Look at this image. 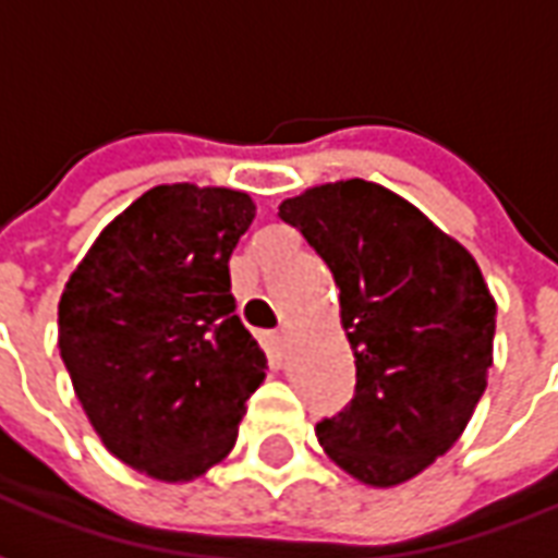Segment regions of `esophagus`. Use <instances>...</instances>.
Segmentation results:
<instances>
[{
	"label": "esophagus",
	"instance_id": "34e87169",
	"mask_svg": "<svg viewBox=\"0 0 558 558\" xmlns=\"http://www.w3.org/2000/svg\"><path fill=\"white\" fill-rule=\"evenodd\" d=\"M287 340H290V335H287V331L280 328V331H271V335H266V347L271 352H280L283 347H287Z\"/></svg>",
	"mask_w": 558,
	"mask_h": 558
}]
</instances>
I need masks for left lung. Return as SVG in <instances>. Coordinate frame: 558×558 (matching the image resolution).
I'll list each match as a JSON object with an SVG mask.
<instances>
[{"label":"left lung","mask_w":558,"mask_h":558,"mask_svg":"<svg viewBox=\"0 0 558 558\" xmlns=\"http://www.w3.org/2000/svg\"><path fill=\"white\" fill-rule=\"evenodd\" d=\"M278 215L331 268L355 352V395L316 436L352 478L410 481L457 442L487 388L496 304L478 263L364 179L311 187Z\"/></svg>","instance_id":"8db88e82"}]
</instances>
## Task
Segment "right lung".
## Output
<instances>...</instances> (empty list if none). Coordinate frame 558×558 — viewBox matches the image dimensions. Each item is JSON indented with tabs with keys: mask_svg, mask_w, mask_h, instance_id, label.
<instances>
[{
	"mask_svg": "<svg viewBox=\"0 0 558 558\" xmlns=\"http://www.w3.org/2000/svg\"><path fill=\"white\" fill-rule=\"evenodd\" d=\"M230 187L158 184L98 235L59 302V352L101 442L158 481L230 454L266 352L235 316L230 256L254 220Z\"/></svg>",
	"mask_w": 558,
	"mask_h": 558,
	"instance_id": "right-lung-1",
	"label": "right lung"
}]
</instances>
